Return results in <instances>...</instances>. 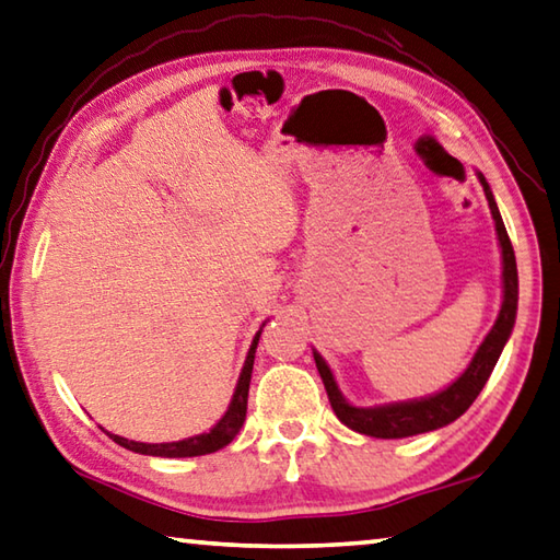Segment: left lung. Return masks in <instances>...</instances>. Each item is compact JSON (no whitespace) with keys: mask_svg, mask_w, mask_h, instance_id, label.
I'll use <instances>...</instances> for the list:
<instances>
[{"mask_svg":"<svg viewBox=\"0 0 560 560\" xmlns=\"http://www.w3.org/2000/svg\"><path fill=\"white\" fill-rule=\"evenodd\" d=\"M477 178H480L487 202H490L497 237H500V247H502L504 301H502L500 315H497V323L492 325V330L487 332L485 342L477 348L472 362L467 364V370L448 386V389H443L441 394L425 396V399L370 406V409H360V406H352L345 401L338 384H335L330 368L325 364V360L318 352H313L315 368L320 372V380L325 384V392H328L332 411L345 425H348V429L372 435V439H406V435L443 429V425L460 419V416L470 409V404L477 399V394L482 392L487 380H490L494 364L504 350V342L510 340L512 328H514L516 301H520V277H516L514 247L510 242V235H506V228L502 222L500 208H497L494 202L490 183L485 180L482 174H477Z\"/></svg>","mask_w":560,"mask_h":560,"instance_id":"left-lung-1","label":"left lung"}]
</instances>
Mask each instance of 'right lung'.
<instances>
[{"instance_id": "right-lung-1", "label": "right lung", "mask_w": 560, "mask_h": 560, "mask_svg": "<svg viewBox=\"0 0 560 560\" xmlns=\"http://www.w3.org/2000/svg\"><path fill=\"white\" fill-rule=\"evenodd\" d=\"M259 335H261V330L254 335V340H252V348L247 352L245 368H242L235 396H232L225 416H222L215 429H212L210 433L192 435V439L176 441V443H137V441L121 439V435H112V433H109V439L115 441L117 445H121V448H127V451H135V453H141V455H159V457H196V455H208V453H215L220 448H225V445L232 443V439H235V435L240 433L242 423H245L249 380H252V368H254V352H257Z\"/></svg>"}]
</instances>
